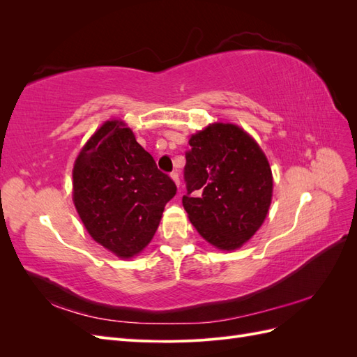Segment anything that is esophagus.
Listing matches in <instances>:
<instances>
[{
	"instance_id": "34e87169",
	"label": "esophagus",
	"mask_w": 357,
	"mask_h": 357,
	"mask_svg": "<svg viewBox=\"0 0 357 357\" xmlns=\"http://www.w3.org/2000/svg\"><path fill=\"white\" fill-rule=\"evenodd\" d=\"M171 178H172V181L176 183V186L178 188V186H180V180H178V174H177V172H171Z\"/></svg>"
}]
</instances>
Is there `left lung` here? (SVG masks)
I'll return each instance as SVG.
<instances>
[{
  "instance_id": "left-lung-1",
  "label": "left lung",
  "mask_w": 357,
  "mask_h": 357,
  "mask_svg": "<svg viewBox=\"0 0 357 357\" xmlns=\"http://www.w3.org/2000/svg\"><path fill=\"white\" fill-rule=\"evenodd\" d=\"M183 207L202 238L223 252L243 247L273 201V171L256 139L234 123L214 122L189 138Z\"/></svg>"
}]
</instances>
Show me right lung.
Segmentation results:
<instances>
[{
    "mask_svg": "<svg viewBox=\"0 0 357 357\" xmlns=\"http://www.w3.org/2000/svg\"><path fill=\"white\" fill-rule=\"evenodd\" d=\"M176 190L121 119L104 122L74 160V207L92 238L117 257L144 250Z\"/></svg>",
    "mask_w": 357,
    "mask_h": 357,
    "instance_id": "add662e5",
    "label": "right lung"
}]
</instances>
